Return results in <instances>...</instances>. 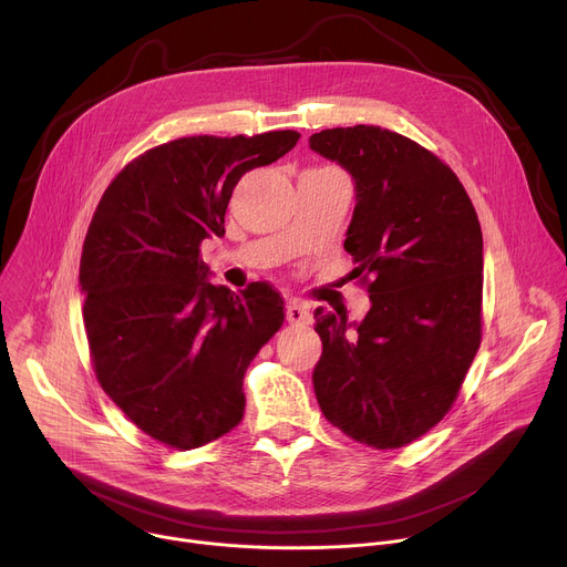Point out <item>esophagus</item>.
<instances>
[{
  "label": "esophagus",
  "instance_id": "34e87169",
  "mask_svg": "<svg viewBox=\"0 0 567 567\" xmlns=\"http://www.w3.org/2000/svg\"><path fill=\"white\" fill-rule=\"evenodd\" d=\"M287 320L291 322V326H309L311 316L300 302H289L287 305Z\"/></svg>",
  "mask_w": 567,
  "mask_h": 567
}]
</instances>
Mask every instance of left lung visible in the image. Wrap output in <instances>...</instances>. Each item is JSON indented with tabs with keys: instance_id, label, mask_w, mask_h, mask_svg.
I'll use <instances>...</instances> for the list:
<instances>
[{
	"instance_id": "1",
	"label": "left lung",
	"mask_w": 567,
	"mask_h": 567,
	"mask_svg": "<svg viewBox=\"0 0 567 567\" xmlns=\"http://www.w3.org/2000/svg\"><path fill=\"white\" fill-rule=\"evenodd\" d=\"M309 147L354 182L343 247L352 274L370 278L363 320L313 311V392L352 440L399 449L449 413L480 348V221L455 173L396 132L334 127Z\"/></svg>"
}]
</instances>
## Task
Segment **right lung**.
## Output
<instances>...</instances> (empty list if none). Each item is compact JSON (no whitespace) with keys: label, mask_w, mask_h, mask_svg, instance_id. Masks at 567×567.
<instances>
[{"label":"right lung","mask_w":567,"mask_h":567,"mask_svg":"<svg viewBox=\"0 0 567 567\" xmlns=\"http://www.w3.org/2000/svg\"><path fill=\"white\" fill-rule=\"evenodd\" d=\"M300 134L186 136L147 150L107 186L80 258L96 377L116 406L173 449L204 446L245 415L241 379L280 330L267 282L213 285L199 258L224 235L241 175L274 164Z\"/></svg>","instance_id":"obj_1"}]
</instances>
